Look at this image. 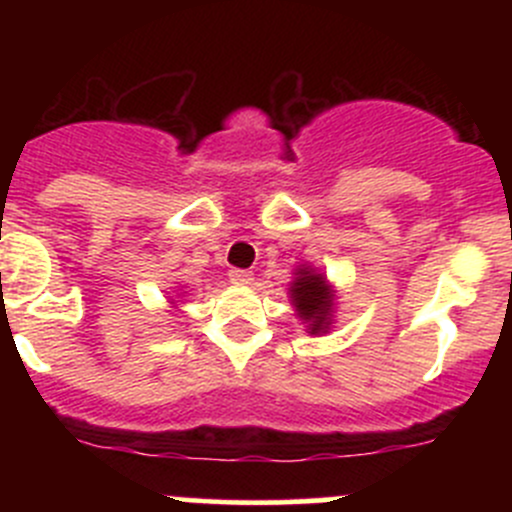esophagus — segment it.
<instances>
[{
  "label": "esophagus",
  "mask_w": 512,
  "mask_h": 512,
  "mask_svg": "<svg viewBox=\"0 0 512 512\" xmlns=\"http://www.w3.org/2000/svg\"><path fill=\"white\" fill-rule=\"evenodd\" d=\"M230 282H232V285H240V287L252 285V272H247V270H230Z\"/></svg>",
  "instance_id": "34e87169"
}]
</instances>
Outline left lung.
Listing matches in <instances>:
<instances>
[{
  "label": "left lung",
  "instance_id": "8db88e82",
  "mask_svg": "<svg viewBox=\"0 0 512 512\" xmlns=\"http://www.w3.org/2000/svg\"><path fill=\"white\" fill-rule=\"evenodd\" d=\"M289 282V304L299 322L307 327V334L322 337L334 327V312H337V289L327 280L324 272L312 265H297Z\"/></svg>",
  "mask_w": 512,
  "mask_h": 512
}]
</instances>
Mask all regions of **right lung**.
<instances>
[{
    "instance_id": "obj_1",
    "label": "right lung",
    "mask_w": 512,
    "mask_h": 512,
    "mask_svg": "<svg viewBox=\"0 0 512 512\" xmlns=\"http://www.w3.org/2000/svg\"><path fill=\"white\" fill-rule=\"evenodd\" d=\"M178 297H183V292H180V294H178ZM170 304H173V307H175V299H170Z\"/></svg>"
}]
</instances>
